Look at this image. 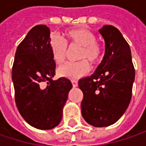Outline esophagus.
I'll use <instances>...</instances> for the list:
<instances>
[{
	"label": "esophagus",
	"instance_id": "1",
	"mask_svg": "<svg viewBox=\"0 0 146 146\" xmlns=\"http://www.w3.org/2000/svg\"><path fill=\"white\" fill-rule=\"evenodd\" d=\"M71 82H72V84H73V87H77V86H78V81H77V80H74V79H73Z\"/></svg>",
	"mask_w": 146,
	"mask_h": 146
}]
</instances>
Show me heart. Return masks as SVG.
Instances as JSON below:
<instances>
[{"label":"heart","instance_id":"obj_1","mask_svg":"<svg viewBox=\"0 0 146 146\" xmlns=\"http://www.w3.org/2000/svg\"><path fill=\"white\" fill-rule=\"evenodd\" d=\"M67 40L72 44L81 46L78 58L88 60L91 64L96 63L102 57L101 47L96 44L95 35L85 28H75L64 33ZM50 49L53 60L61 64L64 62L67 52V43L62 39L53 36L50 41ZM82 60L78 62H67L57 69L61 77L78 78L89 72L90 65L87 61Z\"/></svg>","mask_w":146,"mask_h":146}]
</instances>
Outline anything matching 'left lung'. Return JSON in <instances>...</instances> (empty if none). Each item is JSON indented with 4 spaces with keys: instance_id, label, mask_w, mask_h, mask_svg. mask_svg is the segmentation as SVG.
<instances>
[{
    "instance_id": "1",
    "label": "left lung",
    "mask_w": 146,
    "mask_h": 146,
    "mask_svg": "<svg viewBox=\"0 0 146 146\" xmlns=\"http://www.w3.org/2000/svg\"><path fill=\"white\" fill-rule=\"evenodd\" d=\"M99 33L105 40L104 57L95 73L78 80V87L84 94V119L94 127H107L127 110L135 72L130 47L121 32L111 25H104Z\"/></svg>"
}]
</instances>
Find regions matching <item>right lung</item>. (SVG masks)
<instances>
[{
	"label": "right lung",
	"instance_id": "1",
	"mask_svg": "<svg viewBox=\"0 0 146 146\" xmlns=\"http://www.w3.org/2000/svg\"><path fill=\"white\" fill-rule=\"evenodd\" d=\"M46 25L29 30L15 53L12 78L15 102L23 119L32 127L47 130L56 127L73 87L67 78L53 80L56 62L50 49Z\"/></svg>",
	"mask_w": 146,
	"mask_h": 146
}]
</instances>
